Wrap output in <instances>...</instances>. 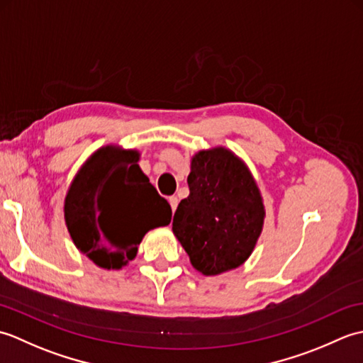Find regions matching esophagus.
I'll list each match as a JSON object with an SVG mask.
<instances>
[{"mask_svg":"<svg viewBox=\"0 0 363 363\" xmlns=\"http://www.w3.org/2000/svg\"><path fill=\"white\" fill-rule=\"evenodd\" d=\"M168 203H169V206H172V211L174 212L176 207H177V203H179V199H177V196H169Z\"/></svg>","mask_w":363,"mask_h":363,"instance_id":"esophagus-1","label":"esophagus"}]
</instances>
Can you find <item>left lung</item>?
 Returning <instances> with one entry per match:
<instances>
[{
  "instance_id": "8db88e82",
  "label": "left lung",
  "mask_w": 363,
  "mask_h": 363,
  "mask_svg": "<svg viewBox=\"0 0 363 363\" xmlns=\"http://www.w3.org/2000/svg\"><path fill=\"white\" fill-rule=\"evenodd\" d=\"M190 195L177 206L173 234L204 276L243 265L264 229V198L251 169L226 146L195 152L187 177Z\"/></svg>"
}]
</instances>
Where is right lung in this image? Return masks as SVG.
Instances as JSON below:
<instances>
[{
	"instance_id": "obj_1",
	"label": "right lung",
	"mask_w": 363,
	"mask_h": 363,
	"mask_svg": "<svg viewBox=\"0 0 363 363\" xmlns=\"http://www.w3.org/2000/svg\"><path fill=\"white\" fill-rule=\"evenodd\" d=\"M140 151L109 143L91 152L64 199V220L79 252L104 269L134 260L145 234L172 221V207L140 167Z\"/></svg>"
}]
</instances>
